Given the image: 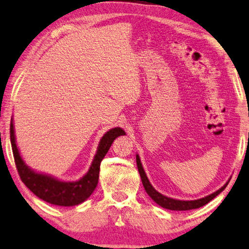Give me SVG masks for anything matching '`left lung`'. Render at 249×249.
Masks as SVG:
<instances>
[{"mask_svg":"<svg viewBox=\"0 0 249 249\" xmlns=\"http://www.w3.org/2000/svg\"><path fill=\"white\" fill-rule=\"evenodd\" d=\"M136 163H137V168H139V172H140V175L142 178V183H143V186L145 188L146 193L148 194V196L151 197V198L156 204H159L160 206H161L163 208H167V210H171V211H189V210H196V208L202 207V206H204V205H206L207 203H210L213 198H215V197L218 195L220 192H223L225 187H226L228 184L227 183L226 185H224V186L220 189H218V191L213 193V194L208 195L206 197H204V198H199L196 200L173 199V198H169V197L161 195L160 193H159L154 189L151 183H149L147 176H146V174H145L139 155H136Z\"/></svg>","mask_w":249,"mask_h":249,"instance_id":"1","label":"left lung"}]
</instances>
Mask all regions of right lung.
Returning a JSON list of instances; mask_svg holds the SVG:
<instances>
[{"label": "right lung", "mask_w": 249, "mask_h": 249, "mask_svg": "<svg viewBox=\"0 0 249 249\" xmlns=\"http://www.w3.org/2000/svg\"><path fill=\"white\" fill-rule=\"evenodd\" d=\"M121 135H125V132L120 127L112 128L108 131L102 137L96 155L94 157L89 172L80 180L61 181L51 176L35 173L26 166L19 155L17 144H15L13 122L11 121L10 125L12 151H13L14 161L21 180L38 198L50 204L58 205V206H75L89 198L97 186L101 161L103 160L106 153L108 152L114 140Z\"/></svg>", "instance_id": "right-lung-1"}]
</instances>
